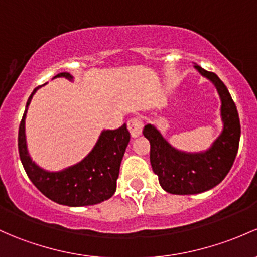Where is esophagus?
Wrapping results in <instances>:
<instances>
[{"label":"esophagus","instance_id":"1","mask_svg":"<svg viewBox=\"0 0 257 257\" xmlns=\"http://www.w3.org/2000/svg\"><path fill=\"white\" fill-rule=\"evenodd\" d=\"M128 129L131 132L132 138H138L142 136V129H143V123L142 120L138 119V118H133V119L128 120Z\"/></svg>","mask_w":257,"mask_h":257}]
</instances>
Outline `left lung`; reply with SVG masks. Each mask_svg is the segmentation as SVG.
<instances>
[{"label": "left lung", "mask_w": 257, "mask_h": 257, "mask_svg": "<svg viewBox=\"0 0 257 257\" xmlns=\"http://www.w3.org/2000/svg\"><path fill=\"white\" fill-rule=\"evenodd\" d=\"M194 69L217 88L220 98L223 129L209 148L183 151L170 144L154 124H147L143 134L150 143V163L164 191L172 194H197L219 185L233 166L239 149L240 120L235 103L214 72L194 65Z\"/></svg>", "instance_id": "obj_1"}]
</instances>
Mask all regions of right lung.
I'll use <instances>...</instances> for the list:
<instances>
[{
    "instance_id": "right-lung-1",
    "label": "right lung",
    "mask_w": 257,
    "mask_h": 257,
    "mask_svg": "<svg viewBox=\"0 0 257 257\" xmlns=\"http://www.w3.org/2000/svg\"><path fill=\"white\" fill-rule=\"evenodd\" d=\"M58 77L74 81V76L69 72L58 74L54 79ZM40 87L34 88L29 96L18 131V151L29 180L45 197L63 206H93L107 201L117 190L121 159L131 140L126 124L114 131H102L92 150L77 164L59 171L43 169L29 155L26 138L27 110Z\"/></svg>"
}]
</instances>
